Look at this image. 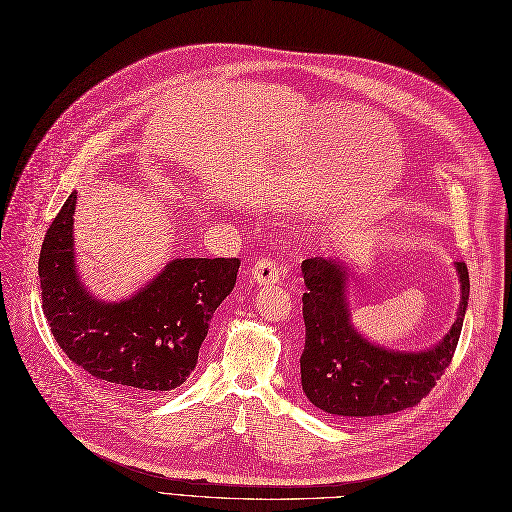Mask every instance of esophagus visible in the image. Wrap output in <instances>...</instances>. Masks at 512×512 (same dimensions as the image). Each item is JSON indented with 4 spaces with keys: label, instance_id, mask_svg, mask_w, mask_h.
<instances>
[{
    "label": "esophagus",
    "instance_id": "1",
    "mask_svg": "<svg viewBox=\"0 0 512 512\" xmlns=\"http://www.w3.org/2000/svg\"><path fill=\"white\" fill-rule=\"evenodd\" d=\"M279 269L277 264L271 258H260L254 266H252V279L260 285V287H269V285H277L279 283Z\"/></svg>",
    "mask_w": 512,
    "mask_h": 512
}]
</instances>
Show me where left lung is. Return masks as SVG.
Returning <instances> with one entry per match:
<instances>
[{"mask_svg": "<svg viewBox=\"0 0 512 512\" xmlns=\"http://www.w3.org/2000/svg\"><path fill=\"white\" fill-rule=\"evenodd\" d=\"M460 302L450 331L431 348L394 350L352 323L354 264L339 258L302 262L306 346L300 358L306 398L337 419L389 415L419 404L450 364L469 306V271L456 262Z\"/></svg>", "mask_w": 512, "mask_h": 512, "instance_id": "obj_1", "label": "left lung"}]
</instances>
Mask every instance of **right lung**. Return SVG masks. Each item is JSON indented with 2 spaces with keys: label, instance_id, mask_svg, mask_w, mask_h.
I'll use <instances>...</instances> for the list:
<instances>
[{
  "label": "right lung",
  "instance_id": "right-lung-1",
  "mask_svg": "<svg viewBox=\"0 0 512 512\" xmlns=\"http://www.w3.org/2000/svg\"><path fill=\"white\" fill-rule=\"evenodd\" d=\"M72 191L43 239L41 300L64 354L114 389L158 396L196 369L214 310L235 287L239 258H175L123 300L85 287L75 258Z\"/></svg>",
  "mask_w": 512,
  "mask_h": 512
}]
</instances>
